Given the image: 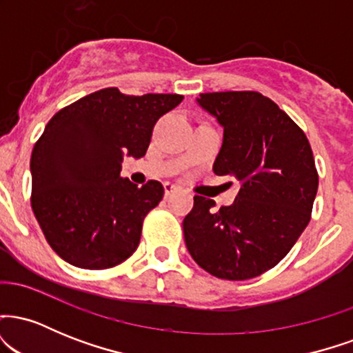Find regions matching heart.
<instances>
[{
	"label": "heart",
	"instance_id": "b5f03b06",
	"mask_svg": "<svg viewBox=\"0 0 353 353\" xmlns=\"http://www.w3.org/2000/svg\"><path fill=\"white\" fill-rule=\"evenodd\" d=\"M194 145L204 152H212L214 145H216V139H214L212 129L201 128L199 131L196 132V136H194Z\"/></svg>",
	"mask_w": 353,
	"mask_h": 353
}]
</instances>
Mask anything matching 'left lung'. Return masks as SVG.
<instances>
[{
	"instance_id": "1",
	"label": "left lung",
	"mask_w": 353,
	"mask_h": 353,
	"mask_svg": "<svg viewBox=\"0 0 353 353\" xmlns=\"http://www.w3.org/2000/svg\"><path fill=\"white\" fill-rule=\"evenodd\" d=\"M179 103L177 94L124 96L111 88L48 123L31 154V208L63 261L101 270L134 254L164 188L137 174L121 176L123 159L143 157L156 121Z\"/></svg>"
}]
</instances>
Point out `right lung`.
<instances>
[{"label": "right lung", "mask_w": 353, "mask_h": 353, "mask_svg": "<svg viewBox=\"0 0 353 353\" xmlns=\"http://www.w3.org/2000/svg\"><path fill=\"white\" fill-rule=\"evenodd\" d=\"M197 101L224 129L214 172L237 184L225 205L194 197L184 241L205 272L247 281L277 265L309 224L315 161L302 129L265 96L228 91Z\"/></svg>", "instance_id": "right-lung-1"}]
</instances>
